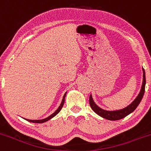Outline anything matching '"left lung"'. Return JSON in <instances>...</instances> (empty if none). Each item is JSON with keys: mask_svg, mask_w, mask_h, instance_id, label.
<instances>
[{"mask_svg": "<svg viewBox=\"0 0 151 151\" xmlns=\"http://www.w3.org/2000/svg\"><path fill=\"white\" fill-rule=\"evenodd\" d=\"M142 70L143 81L142 85L141 90H140V92L138 95V96L136 98V99L134 100L130 105H128V106L123 109L117 110V111H106V110L102 109H101L100 107H98V106L95 104V102H94L93 99H92V95H90V96H89V105H90L92 109L97 114H98V115L101 116V117H104V118L109 120H120V119L124 118V117H126L127 115H128V114H131V112H133V111L136 109V108L138 106L139 103L141 102L142 99L143 98V95H144L145 93V88L146 83L145 73L144 69H142Z\"/></svg>", "mask_w": 151, "mask_h": 151, "instance_id": "8db88e82", "label": "left lung"}]
</instances>
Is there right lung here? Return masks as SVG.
Segmentation results:
<instances>
[{
    "instance_id": "right-lung-1",
    "label": "right lung",
    "mask_w": 151,
    "mask_h": 151,
    "mask_svg": "<svg viewBox=\"0 0 151 151\" xmlns=\"http://www.w3.org/2000/svg\"><path fill=\"white\" fill-rule=\"evenodd\" d=\"M65 96H66V93H65V95H64L63 99H62V103H61L60 106H59V108H58V109L56 110V111H55L54 113H53V114H52L51 115H50V116H49V117H47V118L42 119V120H28V119H25V120H28V121H29V122H31V123H45V122L47 121V120H50V119L53 118V117H54V116H56V114H57L58 113H59V111H61V109H62V106H63V105H64V104H65Z\"/></svg>"
}]
</instances>
